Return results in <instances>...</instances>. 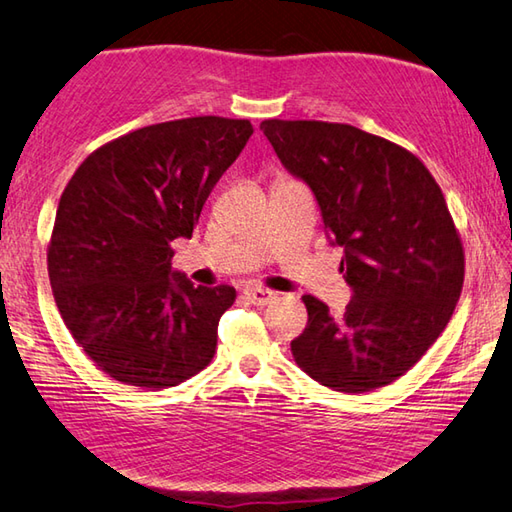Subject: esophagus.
<instances>
[{
  "instance_id": "obj_1",
  "label": "esophagus",
  "mask_w": 512,
  "mask_h": 512,
  "mask_svg": "<svg viewBox=\"0 0 512 512\" xmlns=\"http://www.w3.org/2000/svg\"><path fill=\"white\" fill-rule=\"evenodd\" d=\"M244 295H246V300L250 304H255V306L271 304L275 297H277L275 291H271V288H264V286H246L244 288Z\"/></svg>"
}]
</instances>
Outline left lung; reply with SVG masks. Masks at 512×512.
<instances>
[{
	"mask_svg": "<svg viewBox=\"0 0 512 512\" xmlns=\"http://www.w3.org/2000/svg\"><path fill=\"white\" fill-rule=\"evenodd\" d=\"M259 129L311 185L353 288L340 318L302 297L309 324L291 342L297 367L345 394L394 383L441 336L466 275L439 183L410 150L353 125L268 118Z\"/></svg>",
	"mask_w": 512,
	"mask_h": 512,
	"instance_id": "obj_1",
	"label": "left lung"
}]
</instances>
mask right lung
Listing matches in <instances>:
<instances>
[{
	"label": "right lung",
	"mask_w": 512,
	"mask_h": 512,
	"mask_svg": "<svg viewBox=\"0 0 512 512\" xmlns=\"http://www.w3.org/2000/svg\"><path fill=\"white\" fill-rule=\"evenodd\" d=\"M253 134L246 118L192 116L141 127L91 152L64 188L46 248L55 304L109 378L161 392L210 365L237 291L172 273V241Z\"/></svg>",
	"instance_id": "right-lung-1"
}]
</instances>
